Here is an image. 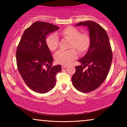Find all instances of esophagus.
Returning <instances> with one entry per match:
<instances>
[{
  "label": "esophagus",
  "mask_w": 127,
  "mask_h": 127,
  "mask_svg": "<svg viewBox=\"0 0 127 127\" xmlns=\"http://www.w3.org/2000/svg\"><path fill=\"white\" fill-rule=\"evenodd\" d=\"M67 66V65H62V68H65V67H66Z\"/></svg>",
  "instance_id": "34e87169"
}]
</instances>
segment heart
Returning a JSON list of instances; mask_svg holds the SVG:
<instances>
[{"label":"heart","mask_w":127,"mask_h":127,"mask_svg":"<svg viewBox=\"0 0 127 127\" xmlns=\"http://www.w3.org/2000/svg\"><path fill=\"white\" fill-rule=\"evenodd\" d=\"M62 34L71 39L70 48H75L80 53L87 50L90 45V38L86 33H80V31L74 27H69L62 31ZM46 44L51 51H55L58 46L59 37L57 33H53L46 38ZM55 60L59 64H69L77 58V53L74 49L60 50L55 54Z\"/></svg>","instance_id":"b5f03b06"}]
</instances>
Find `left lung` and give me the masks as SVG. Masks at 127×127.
I'll return each instance as SVG.
<instances>
[{"label": "left lung", "mask_w": 127, "mask_h": 127, "mask_svg": "<svg viewBox=\"0 0 127 127\" xmlns=\"http://www.w3.org/2000/svg\"><path fill=\"white\" fill-rule=\"evenodd\" d=\"M75 26L88 28L90 43L87 53L78 60L81 65L75 66L72 83L78 91L89 93L98 88L106 78L112 61V51L106 32L96 22L87 21ZM86 66L88 68L84 70Z\"/></svg>", "instance_id": "left-lung-1"}]
</instances>
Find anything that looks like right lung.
Wrapping results in <instances>:
<instances>
[{
  "label": "right lung",
  "mask_w": 127,
  "mask_h": 127,
  "mask_svg": "<svg viewBox=\"0 0 127 127\" xmlns=\"http://www.w3.org/2000/svg\"><path fill=\"white\" fill-rule=\"evenodd\" d=\"M59 28L46 22H34L24 31L17 47V65L26 84L33 91L44 94L55 86L60 65L52 66L54 59L46 44V36Z\"/></svg>",
  "instance_id": "obj_1"
}]
</instances>
